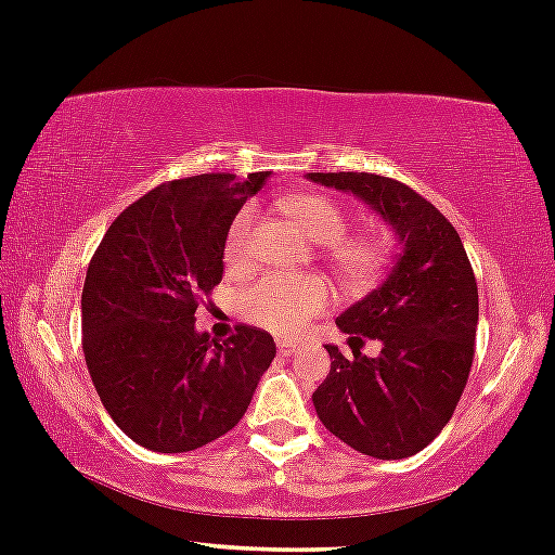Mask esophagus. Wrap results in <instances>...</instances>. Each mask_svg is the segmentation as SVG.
Segmentation results:
<instances>
[{"label":"esophagus","mask_w":555,"mask_h":555,"mask_svg":"<svg viewBox=\"0 0 555 555\" xmlns=\"http://www.w3.org/2000/svg\"><path fill=\"white\" fill-rule=\"evenodd\" d=\"M276 350H279V356H282V358H289V356H295L297 350H300V345L289 343V339H279Z\"/></svg>","instance_id":"esophagus-1"}]
</instances>
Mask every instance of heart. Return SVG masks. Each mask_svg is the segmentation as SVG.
Masks as SVG:
<instances>
[{
	"mask_svg": "<svg viewBox=\"0 0 555 555\" xmlns=\"http://www.w3.org/2000/svg\"><path fill=\"white\" fill-rule=\"evenodd\" d=\"M284 212L313 245L326 247L328 266L352 289L371 287L385 273L389 258V242L382 234L343 236L350 227V216L337 199L324 194H297L284 203ZM255 227V210L245 208L231 221L223 245L227 266L240 268L245 263L247 236ZM242 315L253 324L271 328L279 334H295L313 315L324 313L332 306V289L321 276L313 273H263L249 282L236 297Z\"/></svg>",
	"mask_w": 555,
	"mask_h": 555,
	"instance_id": "1",
	"label": "heart"
}]
</instances>
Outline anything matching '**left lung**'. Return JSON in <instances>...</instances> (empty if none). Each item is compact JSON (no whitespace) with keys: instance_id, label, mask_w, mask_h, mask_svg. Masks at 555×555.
<instances>
[{"instance_id":"8db88e82","label":"left lung","mask_w":555,"mask_h":555,"mask_svg":"<svg viewBox=\"0 0 555 555\" xmlns=\"http://www.w3.org/2000/svg\"><path fill=\"white\" fill-rule=\"evenodd\" d=\"M321 186L356 194L403 245L374 292L337 319L352 334V358L326 345L332 369L313 392L321 424L358 453L382 461L416 455L450 422L474 361L477 279L453 223L418 192L376 173H308ZM379 338L383 352L354 347Z\"/></svg>"}]
</instances>
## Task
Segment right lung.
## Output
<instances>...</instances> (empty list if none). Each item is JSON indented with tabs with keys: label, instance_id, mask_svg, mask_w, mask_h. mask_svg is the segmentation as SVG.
I'll return each mask as SVG.
<instances>
[{
	"label": "right lung",
	"instance_id": "obj_1",
	"mask_svg": "<svg viewBox=\"0 0 555 555\" xmlns=\"http://www.w3.org/2000/svg\"><path fill=\"white\" fill-rule=\"evenodd\" d=\"M268 176L155 186L115 218L91 258L83 358L109 418L137 446L189 453L227 435L276 356L263 328L236 326L221 345L194 328L199 297L223 276L231 221Z\"/></svg>",
	"mask_w": 555,
	"mask_h": 555
}]
</instances>
